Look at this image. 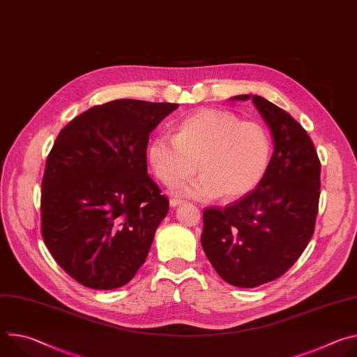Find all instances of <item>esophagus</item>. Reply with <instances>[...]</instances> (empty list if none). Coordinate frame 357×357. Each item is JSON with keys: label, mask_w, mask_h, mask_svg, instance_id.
Segmentation results:
<instances>
[{"label": "esophagus", "mask_w": 357, "mask_h": 357, "mask_svg": "<svg viewBox=\"0 0 357 357\" xmlns=\"http://www.w3.org/2000/svg\"><path fill=\"white\" fill-rule=\"evenodd\" d=\"M183 200H181V199H176V197H172L171 200H169V203H171V206L172 208H175V206H178V205H181Z\"/></svg>", "instance_id": "esophagus-1"}]
</instances>
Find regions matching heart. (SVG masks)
<instances>
[{
  "instance_id": "obj_1",
  "label": "heart",
  "mask_w": 357,
  "mask_h": 357,
  "mask_svg": "<svg viewBox=\"0 0 357 357\" xmlns=\"http://www.w3.org/2000/svg\"><path fill=\"white\" fill-rule=\"evenodd\" d=\"M273 137L260 121L205 109L178 124L175 135L161 134L148 146L152 172L167 186L202 175L175 188V193L200 200L237 199L256 188L273 158Z\"/></svg>"
}]
</instances>
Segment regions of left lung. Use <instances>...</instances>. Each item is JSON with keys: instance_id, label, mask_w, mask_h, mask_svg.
<instances>
[{"instance_id": "left-lung-1", "label": "left lung", "mask_w": 357, "mask_h": 357, "mask_svg": "<svg viewBox=\"0 0 357 357\" xmlns=\"http://www.w3.org/2000/svg\"><path fill=\"white\" fill-rule=\"evenodd\" d=\"M252 98L271 128L275 149L263 181L241 199L203 209L200 243L216 273L229 284L252 288L280 278L307 248L321 196V161L305 128L285 110Z\"/></svg>"}]
</instances>
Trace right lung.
<instances>
[{"mask_svg":"<svg viewBox=\"0 0 357 357\" xmlns=\"http://www.w3.org/2000/svg\"><path fill=\"white\" fill-rule=\"evenodd\" d=\"M175 103L120 98L63 127L46 158L40 231L79 284L114 289L145 263L169 200L146 172L149 132Z\"/></svg>","mask_w":357,"mask_h":357,"instance_id":"add662e5","label":"right lung"}]
</instances>
